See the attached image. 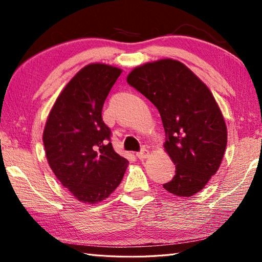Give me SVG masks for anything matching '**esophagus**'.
Wrapping results in <instances>:
<instances>
[{"instance_id":"34e87169","label":"esophagus","mask_w":262,"mask_h":262,"mask_svg":"<svg viewBox=\"0 0 262 262\" xmlns=\"http://www.w3.org/2000/svg\"><path fill=\"white\" fill-rule=\"evenodd\" d=\"M136 156H137V158L141 159V161H143V159L148 158L150 156V151L148 149H142L140 152L136 154Z\"/></svg>"}]
</instances>
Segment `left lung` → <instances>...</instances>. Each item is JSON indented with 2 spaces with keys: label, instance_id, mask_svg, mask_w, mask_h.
<instances>
[{
  "label": "left lung",
  "instance_id": "8db88e82",
  "mask_svg": "<svg viewBox=\"0 0 262 262\" xmlns=\"http://www.w3.org/2000/svg\"><path fill=\"white\" fill-rule=\"evenodd\" d=\"M127 82L161 114L164 150L176 165L173 179L163 187L177 196H193L220 168L228 143L224 117L209 88L173 59L137 66Z\"/></svg>",
  "mask_w": 262,
  "mask_h": 262
}]
</instances>
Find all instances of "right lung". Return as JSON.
<instances>
[{
    "label": "right lung",
    "mask_w": 262,
    "mask_h": 262,
    "mask_svg": "<svg viewBox=\"0 0 262 262\" xmlns=\"http://www.w3.org/2000/svg\"><path fill=\"white\" fill-rule=\"evenodd\" d=\"M121 73L111 64L85 66L66 84L47 117L42 141L48 165L82 203L107 199L128 166L114 151L101 118L104 101Z\"/></svg>",
    "instance_id": "obj_1"
}]
</instances>
